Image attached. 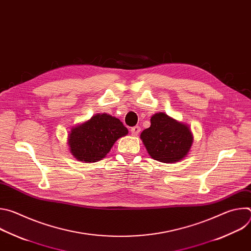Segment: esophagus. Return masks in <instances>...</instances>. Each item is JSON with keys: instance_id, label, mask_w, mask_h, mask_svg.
<instances>
[{"instance_id": "esophagus-1", "label": "esophagus", "mask_w": 251, "mask_h": 251, "mask_svg": "<svg viewBox=\"0 0 251 251\" xmlns=\"http://www.w3.org/2000/svg\"><path fill=\"white\" fill-rule=\"evenodd\" d=\"M140 131H141V128H140L139 126H135V127H132V128H131V134H132L133 136H138L139 133H140Z\"/></svg>"}]
</instances>
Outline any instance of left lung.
Instances as JSON below:
<instances>
[{
    "label": "left lung",
    "mask_w": 251,
    "mask_h": 251,
    "mask_svg": "<svg viewBox=\"0 0 251 251\" xmlns=\"http://www.w3.org/2000/svg\"><path fill=\"white\" fill-rule=\"evenodd\" d=\"M140 138L151 158L168 164L186 158L194 143L189 125L163 112L151 117V126L141 133Z\"/></svg>",
    "instance_id": "8db88e82"
}]
</instances>
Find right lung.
Masks as SVG:
<instances>
[{
	"mask_svg": "<svg viewBox=\"0 0 251 251\" xmlns=\"http://www.w3.org/2000/svg\"><path fill=\"white\" fill-rule=\"evenodd\" d=\"M128 134L123 123L109 114H95L89 120L70 129L69 151L76 160L94 163L106 157L115 142Z\"/></svg>",
	"mask_w": 251,
	"mask_h": 251,
	"instance_id": "right-lung-1",
	"label": "right lung"
}]
</instances>
